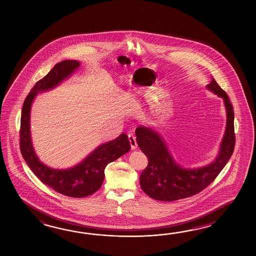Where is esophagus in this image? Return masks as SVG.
Segmentation results:
<instances>
[{"mask_svg":"<svg viewBox=\"0 0 256 256\" xmlns=\"http://www.w3.org/2000/svg\"><path fill=\"white\" fill-rule=\"evenodd\" d=\"M128 137H129V141H130L132 149L136 150V148H137V142H136V136H134V134H129Z\"/></svg>","mask_w":256,"mask_h":256,"instance_id":"34e87169","label":"esophagus"}]
</instances>
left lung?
<instances>
[{"mask_svg": "<svg viewBox=\"0 0 256 256\" xmlns=\"http://www.w3.org/2000/svg\"><path fill=\"white\" fill-rule=\"evenodd\" d=\"M208 90L224 100L227 110V126L220 151L213 163L202 168L186 169L170 156L163 139L152 129L136 128V141L148 159V164L140 176L144 192L154 200L173 202L196 195L212 183L234 152L235 146L234 112L227 93L212 78Z\"/></svg>", "mask_w": 256, "mask_h": 256, "instance_id": "1", "label": "left lung"}]
</instances>
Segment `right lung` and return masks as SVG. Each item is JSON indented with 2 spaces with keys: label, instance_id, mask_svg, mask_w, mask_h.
Segmentation results:
<instances>
[{
  "label": "right lung",
  "instance_id": "add662e5",
  "mask_svg": "<svg viewBox=\"0 0 256 256\" xmlns=\"http://www.w3.org/2000/svg\"><path fill=\"white\" fill-rule=\"evenodd\" d=\"M80 66L76 60H64L56 64L48 73L36 83L24 100L21 114L20 150L34 174L44 185L71 198H84L98 190L104 180V169L108 164L130 151V141L126 134L100 146L76 166L66 170L52 169L40 162L34 151L30 136V109L39 92L50 90Z\"/></svg>",
  "mask_w": 256,
  "mask_h": 256
}]
</instances>
